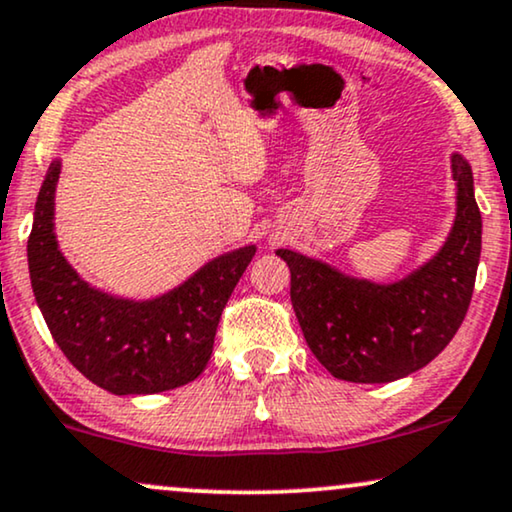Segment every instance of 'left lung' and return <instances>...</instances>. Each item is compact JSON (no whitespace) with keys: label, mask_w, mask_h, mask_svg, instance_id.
<instances>
[{"label":"left lung","mask_w":512,"mask_h":512,"mask_svg":"<svg viewBox=\"0 0 512 512\" xmlns=\"http://www.w3.org/2000/svg\"><path fill=\"white\" fill-rule=\"evenodd\" d=\"M456 217L433 260L403 281L379 285L344 276L295 250H276L290 267V299L306 344L332 377L386 384L421 370L459 330L473 297L482 217L473 170L452 154Z\"/></svg>","instance_id":"obj_1"}]
</instances>
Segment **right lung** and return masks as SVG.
<instances>
[{
    "label": "right lung",
    "instance_id": "add662e5",
    "mask_svg": "<svg viewBox=\"0 0 512 512\" xmlns=\"http://www.w3.org/2000/svg\"><path fill=\"white\" fill-rule=\"evenodd\" d=\"M60 161L39 189L30 238L32 292L53 339L88 381L117 395H147L185 386L206 370L220 316L255 245L215 257L166 295L135 302L81 281L53 234Z\"/></svg>",
    "mask_w": 512,
    "mask_h": 512
}]
</instances>
